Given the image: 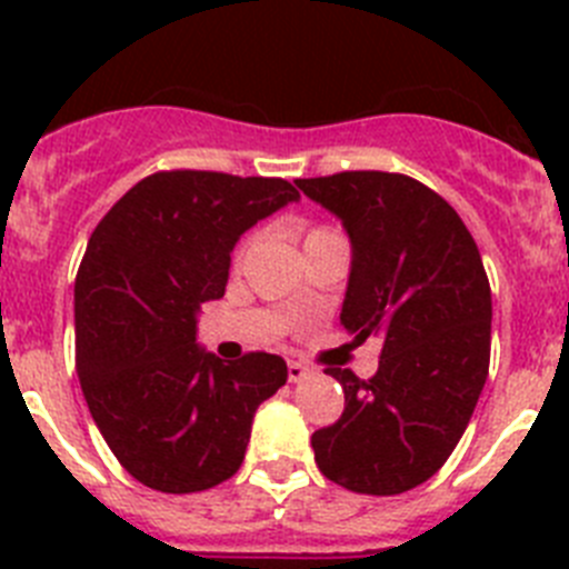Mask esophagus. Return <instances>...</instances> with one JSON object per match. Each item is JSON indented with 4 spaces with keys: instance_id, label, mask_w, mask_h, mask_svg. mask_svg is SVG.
<instances>
[{
    "instance_id": "34e87169",
    "label": "esophagus",
    "mask_w": 569,
    "mask_h": 569,
    "mask_svg": "<svg viewBox=\"0 0 569 569\" xmlns=\"http://www.w3.org/2000/svg\"><path fill=\"white\" fill-rule=\"evenodd\" d=\"M310 376V367L301 361H288V379L290 381H305Z\"/></svg>"
}]
</instances>
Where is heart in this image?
I'll use <instances>...</instances> for the list:
<instances>
[{
	"mask_svg": "<svg viewBox=\"0 0 569 569\" xmlns=\"http://www.w3.org/2000/svg\"><path fill=\"white\" fill-rule=\"evenodd\" d=\"M319 233H328V228H313V230H310V233H308V239H310V236H319ZM244 248H248V244H241L239 256H241V253H244Z\"/></svg>",
	"mask_w": 569,
	"mask_h": 569,
	"instance_id": "1",
	"label": "heart"
}]
</instances>
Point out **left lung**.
I'll return each mask as SVG.
<instances>
[{
  "instance_id": "8db88e82",
  "label": "left lung",
  "mask_w": 569,
  "mask_h": 569,
  "mask_svg": "<svg viewBox=\"0 0 569 569\" xmlns=\"http://www.w3.org/2000/svg\"><path fill=\"white\" fill-rule=\"evenodd\" d=\"M345 224L353 261L341 325L379 336L373 379L328 367L345 413L316 430V465L336 485L396 496L427 481L470 425L490 370V281L470 230L405 173L345 170L296 179Z\"/></svg>"
}]
</instances>
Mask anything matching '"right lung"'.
I'll return each mask as SVG.
<instances>
[{
	"instance_id": "right-lung-1",
	"label": "right lung",
	"mask_w": 569,
	"mask_h": 569,
	"mask_svg": "<svg viewBox=\"0 0 569 569\" xmlns=\"http://www.w3.org/2000/svg\"><path fill=\"white\" fill-rule=\"evenodd\" d=\"M296 199L284 179L159 170L90 236L73 293L79 385L119 465L150 490L228 481L256 407L288 381L281 356L204 353L196 313L224 296L239 236Z\"/></svg>"
}]
</instances>
